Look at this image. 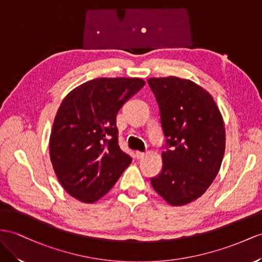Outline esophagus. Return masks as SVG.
<instances>
[{"instance_id":"1","label":"esophagus","mask_w":262,"mask_h":262,"mask_svg":"<svg viewBox=\"0 0 262 262\" xmlns=\"http://www.w3.org/2000/svg\"><path fill=\"white\" fill-rule=\"evenodd\" d=\"M144 156H145V152H142V151H136L135 152V157L137 159H142Z\"/></svg>"}]
</instances>
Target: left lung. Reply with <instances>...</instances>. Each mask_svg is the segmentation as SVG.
I'll return each instance as SVG.
<instances>
[{
    "mask_svg": "<svg viewBox=\"0 0 262 262\" xmlns=\"http://www.w3.org/2000/svg\"><path fill=\"white\" fill-rule=\"evenodd\" d=\"M166 137L163 169L152 188L171 206L201 197L218 175L226 148L225 124L212 96L190 79L148 78Z\"/></svg>",
    "mask_w": 262,
    "mask_h": 262,
    "instance_id": "left-lung-1",
    "label": "left lung"
}]
</instances>
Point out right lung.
<instances>
[{"mask_svg": "<svg viewBox=\"0 0 262 262\" xmlns=\"http://www.w3.org/2000/svg\"><path fill=\"white\" fill-rule=\"evenodd\" d=\"M145 85L138 77H100L67 94L50 136V157L66 192L95 203L116 184L132 163L118 145L116 115Z\"/></svg>", "mask_w": 262, "mask_h": 262, "instance_id": "right-lung-1", "label": "right lung"}]
</instances>
